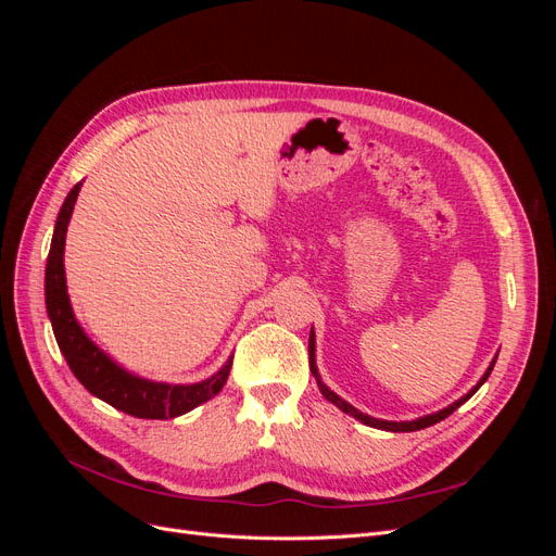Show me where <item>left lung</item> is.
<instances>
[{
  "mask_svg": "<svg viewBox=\"0 0 556 556\" xmlns=\"http://www.w3.org/2000/svg\"><path fill=\"white\" fill-rule=\"evenodd\" d=\"M308 359H311V371H313V376H315V380H317V387H319V392H323V396L327 399V401H331L333 406H339L343 413H348V415H352V417H357V419H362L364 425H368V427H376V429H384V431H419V429H425V427H431V425H435V422H441V419H445L447 415H452L454 410H457L464 401H468L470 396L476 394V390L478 387L490 378V374H492V368H494V362H492V366L486 368V374L482 376V380L478 382V387L476 390H470L466 396H462L459 401H454L452 406H447V408H443V410H439V413H433V415H427V417H419V419H413V422H384V419H376V417H368V415H364V413H359L357 408H352L348 401H343L341 396H336L327 384H323L319 382V376H317V368H315V343H313V333H311V343H308Z\"/></svg>",
  "mask_w": 556,
  "mask_h": 556,
  "instance_id": "obj_1",
  "label": "left lung"
}]
</instances>
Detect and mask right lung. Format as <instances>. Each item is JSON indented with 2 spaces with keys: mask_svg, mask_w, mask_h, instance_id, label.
<instances>
[{
  "mask_svg": "<svg viewBox=\"0 0 556 556\" xmlns=\"http://www.w3.org/2000/svg\"><path fill=\"white\" fill-rule=\"evenodd\" d=\"M80 182L66 194L60 208L53 243H50L46 264V308L50 325H53L55 341L62 355L70 364L72 374L80 380L90 394L111 403L113 408L141 419H169L197 408L199 403L213 399L227 382L231 362H227L213 378L197 384H164L150 382L127 374L125 368L113 364L102 350H99L83 329L78 327L70 296H66L64 280V237L66 225L74 213Z\"/></svg>",
  "mask_w": 556,
  "mask_h": 556,
  "instance_id": "right-lung-1",
  "label": "right lung"
}]
</instances>
